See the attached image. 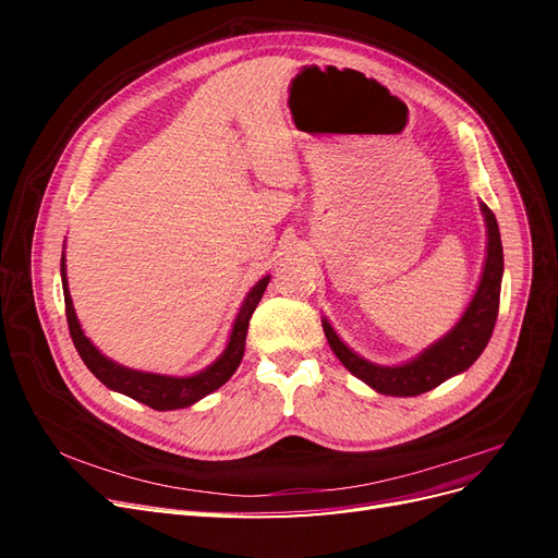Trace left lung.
I'll use <instances>...</instances> for the list:
<instances>
[{
    "label": "left lung",
    "instance_id": "1",
    "mask_svg": "<svg viewBox=\"0 0 558 558\" xmlns=\"http://www.w3.org/2000/svg\"><path fill=\"white\" fill-rule=\"evenodd\" d=\"M480 207L484 214L488 242L477 291L472 295L463 316L459 318V324H456L445 337H440L435 344L421 351L416 359L393 367L369 363L363 356H359V353H353L340 337H337V332L328 324V318L320 320L335 356L342 361V365L353 377H359L367 386H373L377 393L398 398L426 393L430 388L447 381L449 377L465 373V369L482 356V351L486 349L488 340H492L500 305L502 244L494 211L488 209L484 202Z\"/></svg>",
    "mask_w": 558,
    "mask_h": 558
}]
</instances>
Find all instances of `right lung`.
<instances>
[{"label":"right lung","mask_w":558,"mask_h":558,"mask_svg":"<svg viewBox=\"0 0 558 558\" xmlns=\"http://www.w3.org/2000/svg\"><path fill=\"white\" fill-rule=\"evenodd\" d=\"M60 272H62V291H64V312H66V326H70L72 342L78 351L81 361L88 365L90 373L102 381L111 391L123 393L132 400H137L142 404H148L158 412H170V410H181V408H191L193 402L202 400L205 396L214 393L216 388H221L232 375L234 369L240 367L242 356H244V344H246V330H248V320L251 314L256 312L258 302L267 289L269 277H263L253 289L246 293L240 314L234 318V326L230 332V340L226 351L218 356L211 365H207L202 373L191 375V377H167V375H154V373H142V369H132L125 365H118L116 361L107 359L102 351H99L88 337L83 332L74 305H72V295L70 289H66V275H64V256L60 263Z\"/></svg>","instance_id":"obj_1"}]
</instances>
